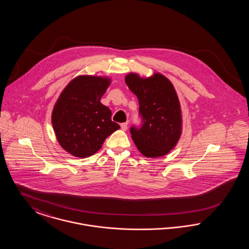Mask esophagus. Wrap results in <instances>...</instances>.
<instances>
[{"label":"esophagus","instance_id":"34e87169","mask_svg":"<svg viewBox=\"0 0 249 249\" xmlns=\"http://www.w3.org/2000/svg\"><path fill=\"white\" fill-rule=\"evenodd\" d=\"M120 127H121V130H126L128 129V123H127V122L121 123V124H120Z\"/></svg>","mask_w":249,"mask_h":249}]
</instances>
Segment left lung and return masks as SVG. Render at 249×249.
Masks as SVG:
<instances>
[{
    "instance_id": "8db88e82",
    "label": "left lung",
    "mask_w": 249,
    "mask_h": 249,
    "mask_svg": "<svg viewBox=\"0 0 249 249\" xmlns=\"http://www.w3.org/2000/svg\"><path fill=\"white\" fill-rule=\"evenodd\" d=\"M125 82L138 98L142 119L140 129L130 128L137 149L146 158L168 154L182 133L181 107L174 85L160 72L149 77L130 72Z\"/></svg>"
}]
</instances>
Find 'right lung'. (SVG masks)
<instances>
[{
	"mask_svg": "<svg viewBox=\"0 0 249 249\" xmlns=\"http://www.w3.org/2000/svg\"><path fill=\"white\" fill-rule=\"evenodd\" d=\"M111 78L78 75L59 95L51 116L59 145L69 154L88 158L95 154L105 140L120 128L112 121L111 110L101 103Z\"/></svg>",
	"mask_w": 249,
	"mask_h": 249,
	"instance_id": "obj_1",
	"label": "right lung"
}]
</instances>
